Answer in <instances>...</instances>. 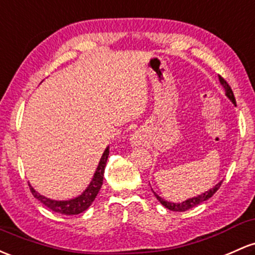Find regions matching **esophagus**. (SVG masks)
<instances>
[{
  "label": "esophagus",
  "instance_id": "1",
  "mask_svg": "<svg viewBox=\"0 0 255 255\" xmlns=\"http://www.w3.org/2000/svg\"><path fill=\"white\" fill-rule=\"evenodd\" d=\"M130 142H132L133 145H139V142H140V141H139V138H138V136H136V135H133L132 138H130Z\"/></svg>",
  "mask_w": 255,
  "mask_h": 255
}]
</instances>
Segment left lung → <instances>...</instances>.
I'll use <instances>...</instances> for the list:
<instances>
[{
	"instance_id": "8db88e82",
	"label": "left lung",
	"mask_w": 255,
	"mask_h": 255,
	"mask_svg": "<svg viewBox=\"0 0 255 255\" xmlns=\"http://www.w3.org/2000/svg\"><path fill=\"white\" fill-rule=\"evenodd\" d=\"M219 81H220V83H222V86L224 87V89H225L226 97H228L229 99H230L231 102L234 103L235 105H236V99H235L234 92H232L231 87L229 86V83L226 82V81L224 80V78L220 76V75H219ZM222 183H223V181L218 183L217 185H215L214 187H212L211 190L206 191L205 194L198 195V196H196V197H192V198H189V200L184 201V202H181V203L168 202V201H166V200H163V198H162V197H159V196L156 194V192H153V195H155L156 198H157L159 202H161V205L166 207V208H168L169 211H173V212H185V211H189V209L194 208V207H196V206H198V205H200V203L205 202V201L208 200V198H211L212 196H213L215 192L218 191V189H219L220 185H222Z\"/></svg>"
}]
</instances>
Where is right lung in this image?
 Masks as SVG:
<instances>
[{
    "mask_svg": "<svg viewBox=\"0 0 255 255\" xmlns=\"http://www.w3.org/2000/svg\"><path fill=\"white\" fill-rule=\"evenodd\" d=\"M109 157V146L106 147L104 153H103L102 158H100L99 164H98V168L94 173V177L92 179L91 184L88 187L82 192L80 196H77L76 198H72L69 201H54L50 200V198L44 197L38 194L37 191L33 190V187L29 184L30 191L33 195V197L37 198L38 201H41V203H43L44 206L48 207L50 211L55 212V213L65 214V215H76L85 212L86 209H88V207L92 205L94 200H96L98 192H99L100 187L103 185V179H104V170L106 166V161Z\"/></svg>",
    "mask_w": 255,
    "mask_h": 255,
    "instance_id": "add662e5",
    "label": "right lung"
}]
</instances>
